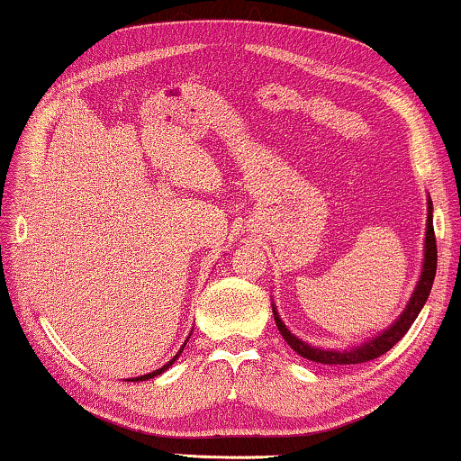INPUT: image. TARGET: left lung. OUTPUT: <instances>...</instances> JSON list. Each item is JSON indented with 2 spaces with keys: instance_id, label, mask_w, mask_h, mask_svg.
<instances>
[{
  "instance_id": "8db88e82",
  "label": "left lung",
  "mask_w": 461,
  "mask_h": 461,
  "mask_svg": "<svg viewBox=\"0 0 461 461\" xmlns=\"http://www.w3.org/2000/svg\"><path fill=\"white\" fill-rule=\"evenodd\" d=\"M437 275V241H435V229H432V203L429 202V218H426V239H424V264H422V275H420V280L413 289L410 303L405 305V310L402 312L395 322H393L389 329L380 332V335L372 337L370 341H366L357 347H351V349H320V347H313L310 343L297 339L293 332L286 329L283 320L278 318L276 308H272V313H275L276 326L280 330V335L286 343L291 345L293 351H297L299 356L310 359V362H318V364H326V366H351V364H364L370 362V359H376L391 349L393 345L399 343L403 339L405 332L410 330V326L413 324V320L418 318L420 310L424 308L426 299L430 295L432 289V280H435Z\"/></svg>"
}]
</instances>
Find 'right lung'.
<instances>
[{
  "mask_svg": "<svg viewBox=\"0 0 461 461\" xmlns=\"http://www.w3.org/2000/svg\"><path fill=\"white\" fill-rule=\"evenodd\" d=\"M185 345H186V343H185ZM185 345H183V347H181V351H183V349H185ZM181 351H178V353H176V356H175V357H172V359H170V362H168V364H166V366H162V368H158V370H156V372H149V375H143V376H137V378H129V380H131V383H135V380H137V383H139V380H149V378H153V376H158V375H162V372H164V370H168V368H170V366H172V364H175V362H176V357H178V356H181Z\"/></svg>",
  "mask_w": 461,
  "mask_h": 461,
  "instance_id": "add662e5",
  "label": "right lung"
}]
</instances>
